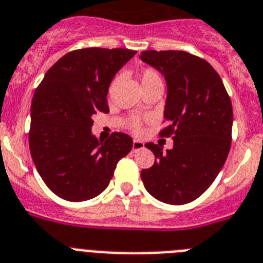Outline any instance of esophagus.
Wrapping results in <instances>:
<instances>
[{"instance_id":"1","label":"esophagus","mask_w":263,"mask_h":263,"mask_svg":"<svg viewBox=\"0 0 263 263\" xmlns=\"http://www.w3.org/2000/svg\"><path fill=\"white\" fill-rule=\"evenodd\" d=\"M141 149H143V142L134 140L133 145H132V150H133V152H137V150H141Z\"/></svg>"}]
</instances>
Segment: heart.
<instances>
[{
    "mask_svg": "<svg viewBox=\"0 0 263 263\" xmlns=\"http://www.w3.org/2000/svg\"><path fill=\"white\" fill-rule=\"evenodd\" d=\"M141 80V85L142 87L147 86V85L152 84H157V82H162L161 80V76H159L158 71L153 67H146V69H143L142 73L140 76ZM145 118L138 116H132L127 118L126 121V127L134 134H141L143 132V125H145Z\"/></svg>",
    "mask_w": 263,
    "mask_h": 263,
    "instance_id": "b5f03b06",
    "label": "heart"
}]
</instances>
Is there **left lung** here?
Segmentation results:
<instances>
[{
	"label": "left lung",
	"instance_id": "8db88e82",
	"mask_svg": "<svg viewBox=\"0 0 263 263\" xmlns=\"http://www.w3.org/2000/svg\"><path fill=\"white\" fill-rule=\"evenodd\" d=\"M141 60L158 69L167 82L165 121L159 137H172L173 149L145 146L156 161L141 172L147 192L170 205L202 196L228 158L232 146L233 106L214 67L181 50H145Z\"/></svg>",
	"mask_w": 263,
	"mask_h": 263
}]
</instances>
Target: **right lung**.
I'll return each mask as SVG.
<instances>
[{"label":"right lung","mask_w":263,"mask_h":263,"mask_svg":"<svg viewBox=\"0 0 263 263\" xmlns=\"http://www.w3.org/2000/svg\"><path fill=\"white\" fill-rule=\"evenodd\" d=\"M130 49L69 51L46 71L31 100L29 147L38 174L60 198L82 202L104 192L132 150L127 134H91V116L109 113V85L136 54Z\"/></svg>","instance_id":"add662e5"}]
</instances>
